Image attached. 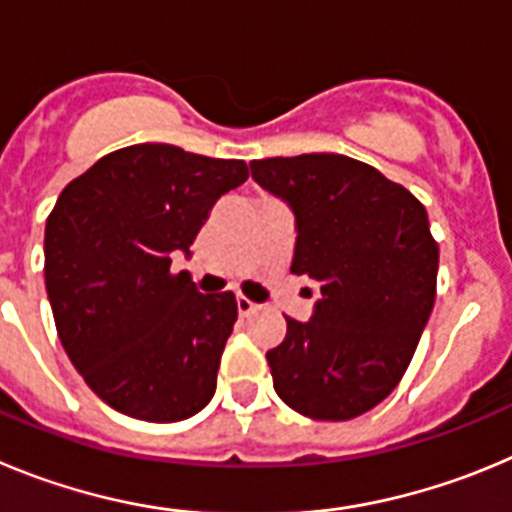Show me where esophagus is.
I'll return each instance as SVG.
<instances>
[{
  "mask_svg": "<svg viewBox=\"0 0 512 512\" xmlns=\"http://www.w3.org/2000/svg\"><path fill=\"white\" fill-rule=\"evenodd\" d=\"M237 308H239V313H242V316H247V313L255 311L257 303H252L247 296H237Z\"/></svg>",
  "mask_w": 512,
  "mask_h": 512,
  "instance_id": "34e87169",
  "label": "esophagus"
}]
</instances>
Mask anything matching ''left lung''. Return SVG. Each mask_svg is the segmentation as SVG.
Masks as SVG:
<instances>
[{
	"instance_id": "8db88e82",
	"label": "left lung",
	"mask_w": 512,
	"mask_h": 512,
	"mask_svg": "<svg viewBox=\"0 0 512 512\" xmlns=\"http://www.w3.org/2000/svg\"><path fill=\"white\" fill-rule=\"evenodd\" d=\"M252 178L296 214L290 273L319 283L311 321L267 352L275 393L301 416L349 421L388 398L436 298L439 245L421 201L334 153L252 160Z\"/></svg>"
}]
</instances>
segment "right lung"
<instances>
[{"label":"right lung","instance_id":"add662e5","mask_svg":"<svg viewBox=\"0 0 512 512\" xmlns=\"http://www.w3.org/2000/svg\"><path fill=\"white\" fill-rule=\"evenodd\" d=\"M250 176L245 160L142 142L96 160L45 224V288L61 344L114 411L150 423L199 413L216 390L234 293H199L170 270L211 206Z\"/></svg>","mask_w":512,"mask_h":512}]
</instances>
